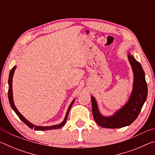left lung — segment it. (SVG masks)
Wrapping results in <instances>:
<instances>
[{"label":"left lung","instance_id":"1","mask_svg":"<svg viewBox=\"0 0 155 155\" xmlns=\"http://www.w3.org/2000/svg\"><path fill=\"white\" fill-rule=\"evenodd\" d=\"M128 61L132 68L134 81L133 90L127 103L111 116H104L99 111L96 99L91 96L94 119L99 126L107 128H118L130 125L140 114L148 95L145 73L141 64L135 57L128 54Z\"/></svg>","mask_w":155,"mask_h":155}]
</instances>
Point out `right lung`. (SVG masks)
Returning <instances> with one entry per match:
<instances>
[{
  "label": "right lung",
  "mask_w": 155,
  "mask_h": 155,
  "mask_svg": "<svg viewBox=\"0 0 155 155\" xmlns=\"http://www.w3.org/2000/svg\"><path fill=\"white\" fill-rule=\"evenodd\" d=\"M15 68H16V66H14V68H12V69L10 70V72H9V80H8V84H9V90H8V98H9V103H10V105H11L12 109L14 110L15 111V114H17V115L18 117H19V118L22 120V121L26 124V125H27L28 127L31 128H34V130H52V129H57V128H59L62 127L63 126H64L65 122L67 121V118H68V114H69V111L70 110V108H71L72 105L74 103V102L75 101L74 100H73L72 101V103H70L69 107H68V109L67 110V112H66V114H65V118L64 120V121H63L61 123H60L59 124H57V125H53V126H49V127H40V126H35L32 123H31L30 122H28V120L25 118V117L23 116V115L20 114V113L18 111V110L17 109L16 107H15L14 103V99H13V90H12V80H13V77H14V72H15Z\"/></svg>",
  "instance_id": "1"
}]
</instances>
